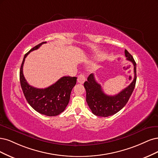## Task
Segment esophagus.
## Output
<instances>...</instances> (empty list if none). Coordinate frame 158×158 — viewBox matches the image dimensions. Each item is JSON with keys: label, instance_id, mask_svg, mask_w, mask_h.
Returning <instances> with one entry per match:
<instances>
[{"label": "esophagus", "instance_id": "1", "mask_svg": "<svg viewBox=\"0 0 158 158\" xmlns=\"http://www.w3.org/2000/svg\"><path fill=\"white\" fill-rule=\"evenodd\" d=\"M85 79H86V78H85V75H83V74H80V75L78 76V77H77V82H78L79 83L83 84V83L85 82Z\"/></svg>", "mask_w": 158, "mask_h": 158}]
</instances>
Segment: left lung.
I'll use <instances>...</instances> for the list:
<instances>
[{"label":"left lung","mask_w":158,"mask_h":158,"mask_svg":"<svg viewBox=\"0 0 158 158\" xmlns=\"http://www.w3.org/2000/svg\"><path fill=\"white\" fill-rule=\"evenodd\" d=\"M127 60L134 65V77L131 83L114 96L106 94L101 85L96 82L91 73L84 83L86 90V100L93 114L100 117H108L118 113L126 105L133 93L136 81V64L132 55L125 50Z\"/></svg>","instance_id":"1"}]
</instances>
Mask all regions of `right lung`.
I'll list each match as a JSON object with an SVG mask.
<instances>
[{
    "label": "right lung",
    "mask_w": 158,
    "mask_h": 158,
    "mask_svg": "<svg viewBox=\"0 0 158 158\" xmlns=\"http://www.w3.org/2000/svg\"><path fill=\"white\" fill-rule=\"evenodd\" d=\"M46 43L43 42L35 46L25 54L20 68L19 80L23 94L29 104L39 114L56 116L63 112L68 106L71 92L77 82V77H62L47 88L37 89L27 83L23 73V66L27 56Z\"/></svg>",
    "instance_id": "obj_1"
}]
</instances>
